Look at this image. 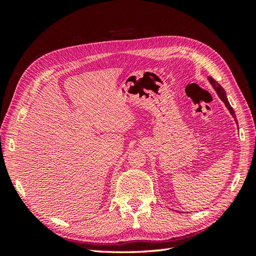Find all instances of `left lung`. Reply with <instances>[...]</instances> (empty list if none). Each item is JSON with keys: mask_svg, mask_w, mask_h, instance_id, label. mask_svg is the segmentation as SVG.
<instances>
[{"mask_svg": "<svg viewBox=\"0 0 256 256\" xmlns=\"http://www.w3.org/2000/svg\"><path fill=\"white\" fill-rule=\"evenodd\" d=\"M208 80H209V82L211 84V86H214V89L216 90V94L219 96V98L220 99L224 101V103L226 104V106L228 108V110L230 111V113H231V116L234 118V120H236V123L238 124V120L236 118V113H234V110H233L232 108V106H230V103H229V101H228V98H226V91H224V89L222 88V86L216 82V81L214 79V78H211V77H208Z\"/></svg>", "mask_w": 256, "mask_h": 256, "instance_id": "left-lung-1", "label": "left lung"}]
</instances>
